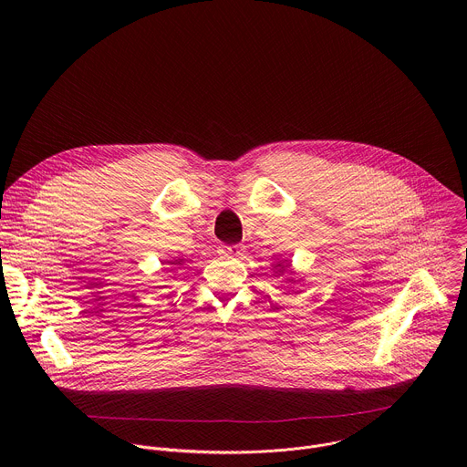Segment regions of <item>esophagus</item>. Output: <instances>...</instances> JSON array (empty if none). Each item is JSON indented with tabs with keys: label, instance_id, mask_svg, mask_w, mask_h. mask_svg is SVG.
Returning a JSON list of instances; mask_svg holds the SVG:
<instances>
[{
	"label": "esophagus",
	"instance_id": "obj_1",
	"mask_svg": "<svg viewBox=\"0 0 467 467\" xmlns=\"http://www.w3.org/2000/svg\"><path fill=\"white\" fill-rule=\"evenodd\" d=\"M220 253L225 256H238L244 253V249L240 245H220Z\"/></svg>",
	"mask_w": 467,
	"mask_h": 467
}]
</instances>
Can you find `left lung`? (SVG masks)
Listing matches in <instances>:
<instances>
[{
	"instance_id": "1",
	"label": "left lung",
	"mask_w": 467,
	"mask_h": 467,
	"mask_svg": "<svg viewBox=\"0 0 467 467\" xmlns=\"http://www.w3.org/2000/svg\"><path fill=\"white\" fill-rule=\"evenodd\" d=\"M286 270H288L290 274H294V272H292V264H290L288 260H286V262H285V260H281V262L274 264V272H275L277 275H283ZM286 281H290V283H296V281H294V279H290V277H288Z\"/></svg>"
}]
</instances>
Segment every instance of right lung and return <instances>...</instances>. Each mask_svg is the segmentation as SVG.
Here are the masks:
<instances>
[{
	"label": "right lung",
	"mask_w": 467,
	"mask_h": 467,
	"mask_svg": "<svg viewBox=\"0 0 467 467\" xmlns=\"http://www.w3.org/2000/svg\"><path fill=\"white\" fill-rule=\"evenodd\" d=\"M168 264H171V270H177V265L182 264V258H173V260H168Z\"/></svg>",
	"instance_id": "right-lung-1"
}]
</instances>
